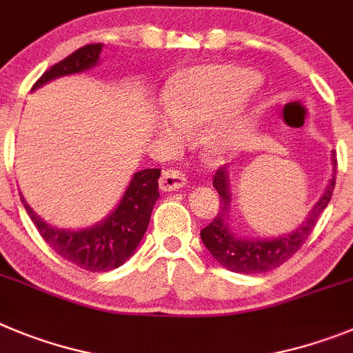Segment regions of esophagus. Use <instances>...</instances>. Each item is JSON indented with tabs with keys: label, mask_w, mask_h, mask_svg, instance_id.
<instances>
[{
	"label": "esophagus",
	"mask_w": 353,
	"mask_h": 353,
	"mask_svg": "<svg viewBox=\"0 0 353 353\" xmlns=\"http://www.w3.org/2000/svg\"><path fill=\"white\" fill-rule=\"evenodd\" d=\"M186 183H188V179L177 168H167L159 177V188L163 192H176V190L183 188Z\"/></svg>",
	"instance_id": "1"
}]
</instances>
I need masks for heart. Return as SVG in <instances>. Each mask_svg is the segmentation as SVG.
<instances>
[{"label": "heart", "mask_w": 353, "mask_h": 353, "mask_svg": "<svg viewBox=\"0 0 353 353\" xmlns=\"http://www.w3.org/2000/svg\"><path fill=\"white\" fill-rule=\"evenodd\" d=\"M259 85V76L232 63H204L183 70L167 83L163 110L156 130L168 137L179 131L201 133L204 156L222 161L247 143L254 131V113L247 97Z\"/></svg>", "instance_id": "heart-1"}]
</instances>
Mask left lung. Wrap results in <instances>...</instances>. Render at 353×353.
I'll use <instances>...</instances> for the list:
<instances>
[{"mask_svg": "<svg viewBox=\"0 0 353 353\" xmlns=\"http://www.w3.org/2000/svg\"><path fill=\"white\" fill-rule=\"evenodd\" d=\"M330 161H332V174H330L329 183L316 204L311 208L304 222L300 223L295 231L274 236V238H250V236H241L234 232V229L231 228V176H229L228 167L219 168L213 177V186L220 195V211L213 222L201 231L202 243L208 252L214 257V261L236 274H261L288 261L307 240V236L316 225L318 216L332 197L334 186H336V154L334 152L330 156Z\"/></svg>", "mask_w": 353, "mask_h": 353, "instance_id": "1", "label": "left lung"}]
</instances>
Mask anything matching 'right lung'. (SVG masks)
Wrapping results in <instances>:
<instances>
[{"mask_svg":"<svg viewBox=\"0 0 353 353\" xmlns=\"http://www.w3.org/2000/svg\"><path fill=\"white\" fill-rule=\"evenodd\" d=\"M103 44H88L63 58L33 85L32 92L63 76L81 74L99 63ZM159 168H143L131 176L130 185L119 204L103 220L81 229H60L42 220L21 195L24 210L49 247L67 261L90 272L119 268L139 249L151 220L152 208L159 197Z\"/></svg>","mask_w":353,"mask_h":353,"instance_id":"obj_1","label":"right lung"}]
</instances>
